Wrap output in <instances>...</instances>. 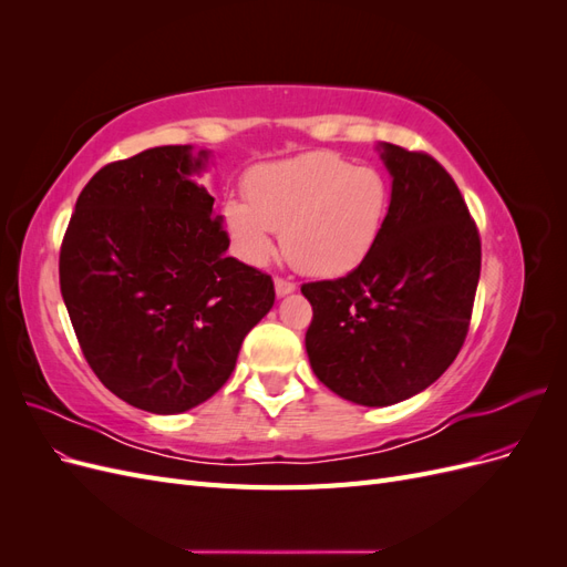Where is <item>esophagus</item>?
I'll use <instances>...</instances> for the list:
<instances>
[{
    "label": "esophagus",
    "instance_id": "obj_1",
    "mask_svg": "<svg viewBox=\"0 0 567 567\" xmlns=\"http://www.w3.org/2000/svg\"><path fill=\"white\" fill-rule=\"evenodd\" d=\"M274 290H277L279 298H286L296 290L293 281H286V279H274Z\"/></svg>",
    "mask_w": 567,
    "mask_h": 567
}]
</instances>
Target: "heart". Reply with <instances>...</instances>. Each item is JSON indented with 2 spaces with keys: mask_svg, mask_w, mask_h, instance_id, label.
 <instances>
[{
  "mask_svg": "<svg viewBox=\"0 0 567 567\" xmlns=\"http://www.w3.org/2000/svg\"><path fill=\"white\" fill-rule=\"evenodd\" d=\"M244 196H227L221 219L241 260L262 267L277 252L319 279L362 265L385 229L392 188L383 173L357 167L333 151L255 167Z\"/></svg>",
  "mask_w": 567,
  "mask_h": 567,
  "instance_id": "obj_1",
  "label": "heart"
}]
</instances>
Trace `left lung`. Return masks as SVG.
<instances>
[{
	"mask_svg": "<svg viewBox=\"0 0 567 567\" xmlns=\"http://www.w3.org/2000/svg\"><path fill=\"white\" fill-rule=\"evenodd\" d=\"M392 177L385 229L348 277L305 284L317 379L338 398L390 406L433 385L468 333L480 236L454 179L427 153L381 142Z\"/></svg>",
	"mask_w": 567,
	"mask_h": 567,
	"instance_id": "obj_1",
	"label": "left lung"
}]
</instances>
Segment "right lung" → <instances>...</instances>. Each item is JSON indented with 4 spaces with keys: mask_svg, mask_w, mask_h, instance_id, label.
I'll return each instance as SVG.
<instances>
[{
    "mask_svg": "<svg viewBox=\"0 0 567 567\" xmlns=\"http://www.w3.org/2000/svg\"><path fill=\"white\" fill-rule=\"evenodd\" d=\"M208 148L156 146L90 179L63 236L59 279L92 371L120 400L182 414L227 383L274 284L236 257L196 182Z\"/></svg>",
    "mask_w": 567,
    "mask_h": 567,
    "instance_id": "1",
    "label": "right lung"
}]
</instances>
